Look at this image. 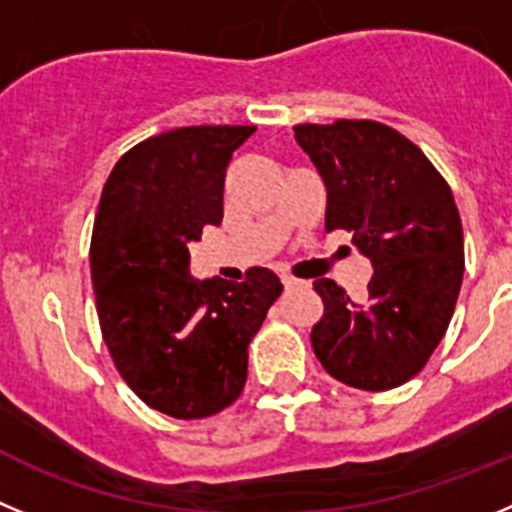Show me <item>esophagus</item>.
<instances>
[{
	"instance_id": "esophagus-1",
	"label": "esophagus",
	"mask_w": 512,
	"mask_h": 512,
	"mask_svg": "<svg viewBox=\"0 0 512 512\" xmlns=\"http://www.w3.org/2000/svg\"><path fill=\"white\" fill-rule=\"evenodd\" d=\"M283 288L285 290H306V288H311V285L308 283H303V280H296V278H290V275H283Z\"/></svg>"
}]
</instances>
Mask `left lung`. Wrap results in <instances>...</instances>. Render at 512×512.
Masks as SVG:
<instances>
[{"label":"left lung","mask_w":512,"mask_h":512,"mask_svg":"<svg viewBox=\"0 0 512 512\" xmlns=\"http://www.w3.org/2000/svg\"><path fill=\"white\" fill-rule=\"evenodd\" d=\"M296 142L326 186V232H352L375 267L362 303L334 280L313 283L326 303L313 352L349 388H398L434 354L457 306L464 237L454 196L426 155L380 122L298 124Z\"/></svg>","instance_id":"8db88e82"}]
</instances>
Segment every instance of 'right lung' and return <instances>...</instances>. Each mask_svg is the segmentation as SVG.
Masks as SVG:
<instances>
[{
    "label": "right lung",
    "instance_id": "right-lung-1",
    "mask_svg": "<svg viewBox=\"0 0 512 512\" xmlns=\"http://www.w3.org/2000/svg\"><path fill=\"white\" fill-rule=\"evenodd\" d=\"M255 127H181L119 158L101 191L91 280L109 354L150 408L206 418L239 398L247 347L283 293L267 267L245 283L191 275L188 245L222 224L224 173Z\"/></svg>",
    "mask_w": 512,
    "mask_h": 512
}]
</instances>
